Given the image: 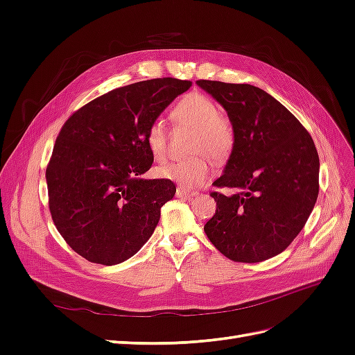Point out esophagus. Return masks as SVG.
I'll use <instances>...</instances> for the list:
<instances>
[{
	"mask_svg": "<svg viewBox=\"0 0 355 355\" xmlns=\"http://www.w3.org/2000/svg\"><path fill=\"white\" fill-rule=\"evenodd\" d=\"M197 194H198L197 191H192V189H188V188H184V187H178L176 188V197H179V198L196 197Z\"/></svg>",
	"mask_w": 355,
	"mask_h": 355,
	"instance_id": "esophagus-1",
	"label": "esophagus"
}]
</instances>
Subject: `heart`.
I'll use <instances>...</instances> for the list:
<instances>
[{
  "label": "heart",
  "mask_w": 355,
  "mask_h": 355,
  "mask_svg": "<svg viewBox=\"0 0 355 355\" xmlns=\"http://www.w3.org/2000/svg\"><path fill=\"white\" fill-rule=\"evenodd\" d=\"M179 124L194 127L191 151L197 153L187 159H173L158 167V175L175 180L182 187L194 188L207 182L211 175V158L227 159L235 145V130L230 118L219 111L218 102L202 93H188L171 110ZM146 144L155 159L167 154V130L159 120L146 130Z\"/></svg>",
  "instance_id": "obj_1"
}]
</instances>
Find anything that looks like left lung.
Segmentation results:
<instances>
[{
	"label": "left lung",
	"mask_w": 355,
	"mask_h": 355,
	"mask_svg": "<svg viewBox=\"0 0 355 355\" xmlns=\"http://www.w3.org/2000/svg\"><path fill=\"white\" fill-rule=\"evenodd\" d=\"M235 130L223 175L213 182L216 211L204 225L209 240L234 262L280 254L302 231L318 197L320 159L313 137L271 94L250 84L198 80Z\"/></svg>",
	"instance_id": "obj_1"
}]
</instances>
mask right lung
<instances>
[{"label":"right lung","mask_w":355,"mask_h":355,"mask_svg":"<svg viewBox=\"0 0 355 355\" xmlns=\"http://www.w3.org/2000/svg\"><path fill=\"white\" fill-rule=\"evenodd\" d=\"M191 81L154 78L114 89L62 125L46 170L49 207L73 252L101 265L136 254L161 207L175 197L170 179H144L154 155L146 130Z\"/></svg>","instance_id":"right-lung-1"}]
</instances>
